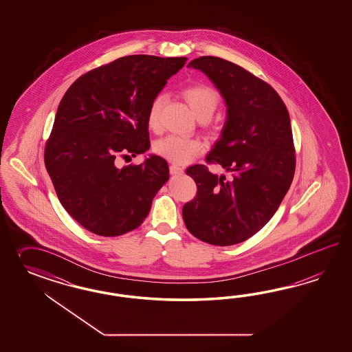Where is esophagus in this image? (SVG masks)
Returning a JSON list of instances; mask_svg holds the SVG:
<instances>
[{"instance_id": "obj_1", "label": "esophagus", "mask_w": 352, "mask_h": 352, "mask_svg": "<svg viewBox=\"0 0 352 352\" xmlns=\"http://www.w3.org/2000/svg\"><path fill=\"white\" fill-rule=\"evenodd\" d=\"M169 170H170L171 174H182L184 169L179 166V165H175V164H171L170 166H169Z\"/></svg>"}]
</instances>
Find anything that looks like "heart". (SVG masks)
I'll return each mask as SVG.
<instances>
[{"mask_svg": "<svg viewBox=\"0 0 352 352\" xmlns=\"http://www.w3.org/2000/svg\"><path fill=\"white\" fill-rule=\"evenodd\" d=\"M181 94L195 116L203 121L213 116L221 102L219 93L212 86L205 84H191L186 86L182 89ZM164 104L165 99L162 96L153 98L149 104L147 124L148 128L153 131H159L161 129V111ZM153 151L161 157L171 162L186 164L203 153L205 151V143L201 139L169 135L157 140L153 146Z\"/></svg>", "mask_w": 352, "mask_h": 352, "instance_id": "1", "label": "heart"}]
</instances>
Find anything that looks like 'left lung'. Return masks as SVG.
Wrapping results in <instances>:
<instances>
[{
  "label": "left lung",
  "instance_id": "obj_1",
  "mask_svg": "<svg viewBox=\"0 0 352 352\" xmlns=\"http://www.w3.org/2000/svg\"><path fill=\"white\" fill-rule=\"evenodd\" d=\"M201 69L226 100L227 122L206 164L232 174L218 177L203 164L186 173L197 186L183 206V221L195 237L212 245L239 244L262 230L276 213L296 170L288 108L276 90L245 68L218 56H200Z\"/></svg>",
  "mask_w": 352,
  "mask_h": 352
}]
</instances>
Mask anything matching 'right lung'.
<instances>
[{"instance_id":"obj_1","label":"right lung","mask_w":352,"mask_h":352,"mask_svg":"<svg viewBox=\"0 0 352 352\" xmlns=\"http://www.w3.org/2000/svg\"><path fill=\"white\" fill-rule=\"evenodd\" d=\"M187 58L129 55L80 76L65 91L45 146V166L64 209L87 231L113 237L135 230L169 179L168 162L116 166L149 148L153 98Z\"/></svg>"}]
</instances>
